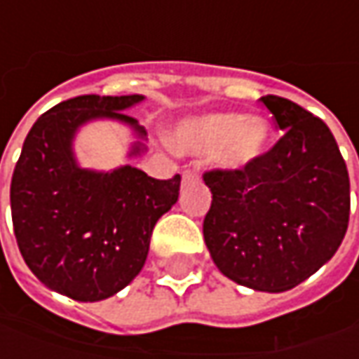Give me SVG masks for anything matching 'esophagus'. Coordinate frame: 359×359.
<instances>
[{"label":"esophagus","instance_id":"obj_1","mask_svg":"<svg viewBox=\"0 0 359 359\" xmlns=\"http://www.w3.org/2000/svg\"><path fill=\"white\" fill-rule=\"evenodd\" d=\"M196 177H198V170H196V168H189V170H186V172L182 173V180H184V184L191 182V180H196Z\"/></svg>","mask_w":359,"mask_h":359}]
</instances>
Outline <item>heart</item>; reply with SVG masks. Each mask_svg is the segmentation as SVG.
<instances>
[{"instance_id": "heart-1", "label": "heart", "mask_w": 359, "mask_h": 359, "mask_svg": "<svg viewBox=\"0 0 359 359\" xmlns=\"http://www.w3.org/2000/svg\"><path fill=\"white\" fill-rule=\"evenodd\" d=\"M271 140L268 119L240 114H208L184 121L175 133L177 149L196 156L215 154L217 165L229 172L250 168L262 158Z\"/></svg>"}]
</instances>
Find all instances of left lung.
I'll return each mask as SVG.
<instances>
[{"label":"left lung","instance_id":"8db88e82","mask_svg":"<svg viewBox=\"0 0 359 359\" xmlns=\"http://www.w3.org/2000/svg\"><path fill=\"white\" fill-rule=\"evenodd\" d=\"M259 102L283 135L245 170L203 173L212 191L203 240L231 282L280 294L338 252L350 219V177L322 119L285 97Z\"/></svg>","mask_w":359,"mask_h":359}]
</instances>
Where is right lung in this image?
<instances>
[{"label":"right lung","mask_w":359,"mask_h":359,"mask_svg":"<svg viewBox=\"0 0 359 359\" xmlns=\"http://www.w3.org/2000/svg\"><path fill=\"white\" fill-rule=\"evenodd\" d=\"M144 95H79L53 105L29 130L11 177V219L20 252L49 290L76 302H100L142 271L149 238L180 196V175L156 180L121 165L111 172L77 163L74 140L81 126L114 119L130 126L145 149V130L123 114Z\"/></svg>","instance_id":"right-lung-1"}]
</instances>
